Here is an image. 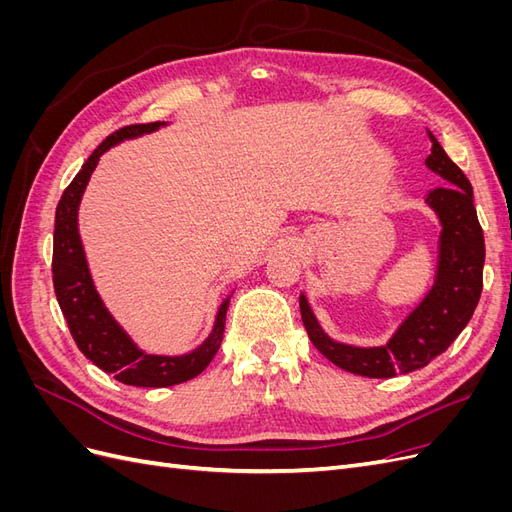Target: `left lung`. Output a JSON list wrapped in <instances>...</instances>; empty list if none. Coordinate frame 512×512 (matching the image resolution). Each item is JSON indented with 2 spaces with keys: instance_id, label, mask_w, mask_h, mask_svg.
Returning a JSON list of instances; mask_svg holds the SVG:
<instances>
[{
  "instance_id": "1",
  "label": "left lung",
  "mask_w": 512,
  "mask_h": 512,
  "mask_svg": "<svg viewBox=\"0 0 512 512\" xmlns=\"http://www.w3.org/2000/svg\"><path fill=\"white\" fill-rule=\"evenodd\" d=\"M431 153L425 164L444 179L431 190L427 207L440 220L438 267L433 286L408 318L399 324L384 346H350L335 342L322 331L305 294L299 297L301 318L312 344L327 359L350 374L367 378H393L410 374L436 359L466 329L483 292L485 239L474 209V194L463 170L446 156L429 130Z\"/></svg>"
}]
</instances>
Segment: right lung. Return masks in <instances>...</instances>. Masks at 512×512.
<instances>
[{
	"instance_id": "1",
	"label": "right lung",
	"mask_w": 512,
	"mask_h": 512,
	"mask_svg": "<svg viewBox=\"0 0 512 512\" xmlns=\"http://www.w3.org/2000/svg\"><path fill=\"white\" fill-rule=\"evenodd\" d=\"M162 126H166V121L138 123V126H126L106 136L61 194L55 211L53 235V286L76 346L91 363L98 365L106 374H113L115 380L130 386H151V389L188 382L213 361L224 337L230 297L220 305L213 331L196 350L181 356L143 352L108 312L94 280H91L79 235V205L102 153L126 141V138L156 132Z\"/></svg>"
}]
</instances>
